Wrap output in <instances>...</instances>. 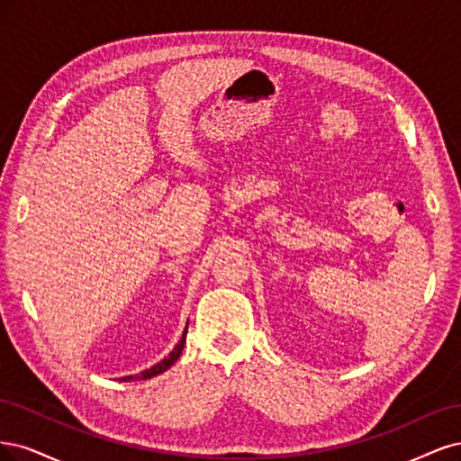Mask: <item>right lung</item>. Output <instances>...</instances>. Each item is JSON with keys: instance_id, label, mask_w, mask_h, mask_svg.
Segmentation results:
<instances>
[{"instance_id": "obj_1", "label": "right lung", "mask_w": 461, "mask_h": 461, "mask_svg": "<svg viewBox=\"0 0 461 461\" xmlns=\"http://www.w3.org/2000/svg\"><path fill=\"white\" fill-rule=\"evenodd\" d=\"M185 337H187V328H185V331H184V335H182V339H180V343H177L176 347H174V350L167 356L165 360H160L158 364H155L153 367H149V369H145V371H141V374H138V375H126V377H121V381H138V379H151V377H155V375H158V374H162V371H167L177 358H180V354H182V350H184V345H185Z\"/></svg>"}]
</instances>
